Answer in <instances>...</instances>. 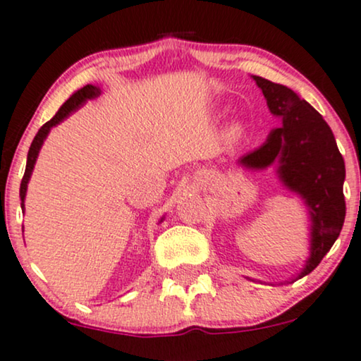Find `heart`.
<instances>
[{
	"mask_svg": "<svg viewBox=\"0 0 361 361\" xmlns=\"http://www.w3.org/2000/svg\"><path fill=\"white\" fill-rule=\"evenodd\" d=\"M230 134H232L233 137H238L240 136V128H238V126H233V128L230 129Z\"/></svg>",
	"mask_w": 361,
	"mask_h": 361,
	"instance_id": "heart-1",
	"label": "heart"
}]
</instances>
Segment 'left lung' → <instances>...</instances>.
<instances>
[{"instance_id":"8db88e82","label":"left lung","mask_w":361,"mask_h":361,"mask_svg":"<svg viewBox=\"0 0 361 361\" xmlns=\"http://www.w3.org/2000/svg\"><path fill=\"white\" fill-rule=\"evenodd\" d=\"M252 77L282 126L272 129L267 141L238 163L249 169L276 164L282 185L305 200L311 216V254L298 276L301 279L318 267L343 228L345 161L326 121L310 102L289 87Z\"/></svg>"}]
</instances>
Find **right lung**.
<instances>
[{"label":"right lung","mask_w":361,"mask_h":361,"mask_svg":"<svg viewBox=\"0 0 361 361\" xmlns=\"http://www.w3.org/2000/svg\"><path fill=\"white\" fill-rule=\"evenodd\" d=\"M101 95V89L95 85H85L82 87V89L77 90V92H73L71 97L67 99V101L63 102V106L60 107L59 112L51 117L49 123H45L40 128V131L37 133V136H35L32 146H30V151H28V158H27V168H25V175H23V180H21V185H20V198H21V210L25 212V197H27V188H28V181H30V176H32V171L35 168V163H37V158H38V153H40V147L43 145V141H45V137L49 136L50 129L56 126L59 123H62L67 116H71L73 111L79 109V107L84 104L85 101H89V99H94V97H99Z\"/></svg>","instance_id":"1"}]
</instances>
